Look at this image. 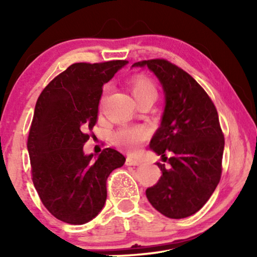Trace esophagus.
Instances as JSON below:
<instances>
[{
    "label": "esophagus",
    "instance_id": "34e87169",
    "mask_svg": "<svg viewBox=\"0 0 257 257\" xmlns=\"http://www.w3.org/2000/svg\"><path fill=\"white\" fill-rule=\"evenodd\" d=\"M126 165H127V166H138V165H140V160L136 159V158L133 157H127V159H126Z\"/></svg>",
    "mask_w": 257,
    "mask_h": 257
}]
</instances>
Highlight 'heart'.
Listing matches in <instances>:
<instances>
[{
    "instance_id": "1",
    "label": "heart",
    "mask_w": 257,
    "mask_h": 257,
    "mask_svg": "<svg viewBox=\"0 0 257 257\" xmlns=\"http://www.w3.org/2000/svg\"><path fill=\"white\" fill-rule=\"evenodd\" d=\"M132 93L137 101L149 96H157L158 90L156 84L149 76L137 73L130 80ZM149 137V131L142 126H122L113 133V139L119 146L125 147L130 151L136 150Z\"/></svg>"
}]
</instances>
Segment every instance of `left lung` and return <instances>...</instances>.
Here are the masks:
<instances>
[{
	"label": "left lung",
	"instance_id": "1",
	"mask_svg": "<svg viewBox=\"0 0 257 257\" xmlns=\"http://www.w3.org/2000/svg\"><path fill=\"white\" fill-rule=\"evenodd\" d=\"M144 65L156 73L166 97L163 120L150 147L170 165L158 164L161 177L146 189V196L163 215L184 219L202 208L220 182L223 132L215 105L189 73L164 58L133 64Z\"/></svg>",
	"mask_w": 257,
	"mask_h": 257
}]
</instances>
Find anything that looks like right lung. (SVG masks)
<instances>
[{
    "mask_svg": "<svg viewBox=\"0 0 257 257\" xmlns=\"http://www.w3.org/2000/svg\"><path fill=\"white\" fill-rule=\"evenodd\" d=\"M126 63H75L37 99L27 143L31 179L45 208L63 222L83 224L97 216L108 175L126 160L110 147L97 159L83 152L98 120L103 85Z\"/></svg>",
    "mask_w": 257,
    "mask_h": 257,
    "instance_id": "obj_1",
    "label": "right lung"
}]
</instances>
